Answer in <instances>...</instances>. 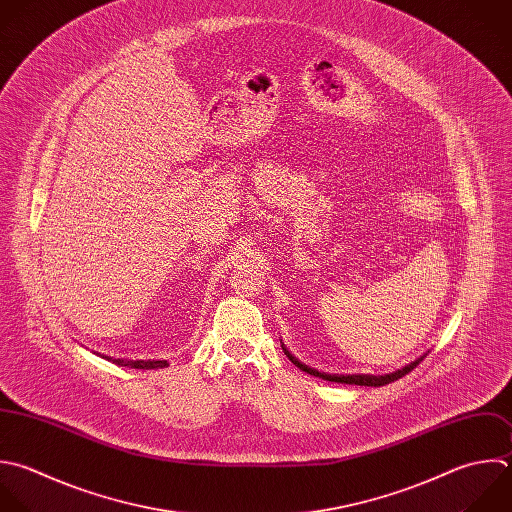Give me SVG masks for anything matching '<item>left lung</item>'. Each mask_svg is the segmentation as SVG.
Wrapping results in <instances>:
<instances>
[{"instance_id":"1","label":"left lung","mask_w":512,"mask_h":512,"mask_svg":"<svg viewBox=\"0 0 512 512\" xmlns=\"http://www.w3.org/2000/svg\"><path fill=\"white\" fill-rule=\"evenodd\" d=\"M286 352V356L300 368V370H304V372H308V374H314V376H320V378H324V380H330V382H346V384H358V386H384V384H390V382H394V380H398V378H402L404 374H408L412 368H416L422 360H424V356H420L418 360H414V362H410V364H406L404 368H400V370H396V372H390V374H384V376H370V374H352V376H336V374H324V372H318V370H312V368H308L306 364H302V362H298L288 350H284Z\"/></svg>"}]
</instances>
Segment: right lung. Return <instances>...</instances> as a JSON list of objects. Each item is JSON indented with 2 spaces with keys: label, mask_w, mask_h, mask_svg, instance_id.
<instances>
[{
  "label": "right lung",
  "mask_w": 512,
  "mask_h": 512,
  "mask_svg": "<svg viewBox=\"0 0 512 512\" xmlns=\"http://www.w3.org/2000/svg\"><path fill=\"white\" fill-rule=\"evenodd\" d=\"M108 358V356H104ZM116 362L118 366H130V368H140V370H152V368H166V360H122V358H108Z\"/></svg>",
  "instance_id": "right-lung-1"
}]
</instances>
